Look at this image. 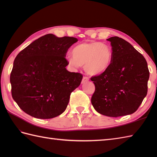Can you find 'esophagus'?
<instances>
[{
  "mask_svg": "<svg viewBox=\"0 0 157 157\" xmlns=\"http://www.w3.org/2000/svg\"><path fill=\"white\" fill-rule=\"evenodd\" d=\"M88 81H89V78H88V77H84L82 80V84H85V83L88 82Z\"/></svg>",
  "mask_w": 157,
  "mask_h": 157,
  "instance_id": "esophagus-1",
  "label": "esophagus"
}]
</instances>
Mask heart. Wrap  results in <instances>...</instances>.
I'll list each match as a JSON object with an SVG mask.
<instances>
[{
	"instance_id": "obj_1",
	"label": "heart",
	"mask_w": 157,
	"mask_h": 157,
	"mask_svg": "<svg viewBox=\"0 0 157 157\" xmlns=\"http://www.w3.org/2000/svg\"><path fill=\"white\" fill-rule=\"evenodd\" d=\"M72 57L68 62L74 67L84 66L89 75H98L109 69L113 61V52L110 46L100 42H83L71 50Z\"/></svg>"
}]
</instances>
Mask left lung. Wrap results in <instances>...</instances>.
Returning <instances> with one entry per match:
<instances>
[{
    "label": "left lung",
    "instance_id": "left-lung-1",
    "mask_svg": "<svg viewBox=\"0 0 157 157\" xmlns=\"http://www.w3.org/2000/svg\"><path fill=\"white\" fill-rule=\"evenodd\" d=\"M107 40L112 46L113 61L107 71L90 79L95 85L92 105L100 114L108 117L132 114L147 94V62L125 40L113 36Z\"/></svg>",
    "mask_w": 157,
    "mask_h": 157
}]
</instances>
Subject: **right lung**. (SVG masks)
<instances>
[{"label": "right lung", "instance_id": "1", "mask_svg": "<svg viewBox=\"0 0 157 157\" xmlns=\"http://www.w3.org/2000/svg\"><path fill=\"white\" fill-rule=\"evenodd\" d=\"M78 40L43 36L17 55L10 75L11 94L22 111L38 119H51L65 111L71 93L83 75L65 67L67 50Z\"/></svg>", "mask_w": 157, "mask_h": 157}]
</instances>
